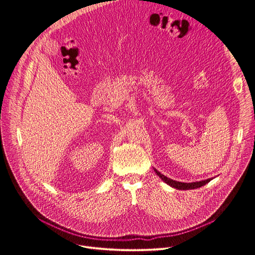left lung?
I'll use <instances>...</instances> for the list:
<instances>
[{
	"mask_svg": "<svg viewBox=\"0 0 255 255\" xmlns=\"http://www.w3.org/2000/svg\"><path fill=\"white\" fill-rule=\"evenodd\" d=\"M156 175L161 179V180L167 183L168 185H170L171 187H174L176 189H180V190H186V189H196L199 188L205 184H207L208 182H210L212 180V178H209L207 180H202V181H197V182H190V183H184V182H179V181H175L172 180V179L166 177L164 175H162L161 173H159L156 169H154Z\"/></svg>",
	"mask_w": 255,
	"mask_h": 255,
	"instance_id": "obj_1",
	"label": "left lung"
}]
</instances>
